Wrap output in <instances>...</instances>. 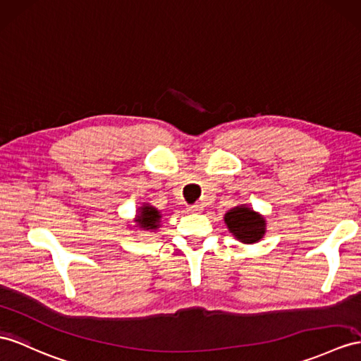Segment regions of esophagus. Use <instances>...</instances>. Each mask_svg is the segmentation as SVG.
Wrapping results in <instances>:
<instances>
[{
	"label": "esophagus",
	"instance_id": "34e87169",
	"mask_svg": "<svg viewBox=\"0 0 361 361\" xmlns=\"http://www.w3.org/2000/svg\"><path fill=\"white\" fill-rule=\"evenodd\" d=\"M202 208H204V207H202V204H192V205L188 207L191 213H199V211H202Z\"/></svg>",
	"mask_w": 361,
	"mask_h": 361
}]
</instances>
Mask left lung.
Masks as SVG:
<instances>
[{"mask_svg": "<svg viewBox=\"0 0 361 361\" xmlns=\"http://www.w3.org/2000/svg\"><path fill=\"white\" fill-rule=\"evenodd\" d=\"M225 222L230 231L245 243L259 240L265 233V221L250 208H234L225 214Z\"/></svg>", "mask_w": 361, "mask_h": 361, "instance_id": "obj_1", "label": "left lung"}]
</instances>
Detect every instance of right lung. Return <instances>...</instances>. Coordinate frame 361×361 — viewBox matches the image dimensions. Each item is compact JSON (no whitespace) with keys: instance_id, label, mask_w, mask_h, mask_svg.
<instances>
[{"instance_id":"right-lung-1","label":"right lung","mask_w":361,"mask_h":361,"mask_svg":"<svg viewBox=\"0 0 361 361\" xmlns=\"http://www.w3.org/2000/svg\"><path fill=\"white\" fill-rule=\"evenodd\" d=\"M159 219V211L154 209L153 207H144L142 211H140V216H137V222L145 230H154V228H157Z\"/></svg>"}]
</instances>
